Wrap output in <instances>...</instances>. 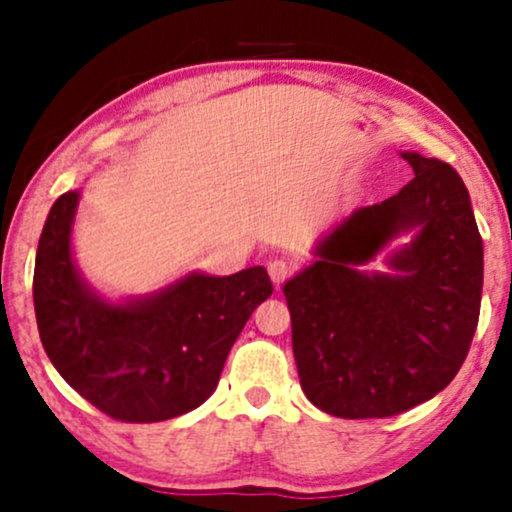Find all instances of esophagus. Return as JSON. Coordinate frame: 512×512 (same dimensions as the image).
I'll use <instances>...</instances> for the list:
<instances>
[{
  "mask_svg": "<svg viewBox=\"0 0 512 512\" xmlns=\"http://www.w3.org/2000/svg\"><path fill=\"white\" fill-rule=\"evenodd\" d=\"M267 269H269V276H272V281L276 286L284 284V281L293 274L291 262H286V260H272V262H269Z\"/></svg>",
  "mask_w": 512,
  "mask_h": 512,
  "instance_id": "1",
  "label": "esophagus"
}]
</instances>
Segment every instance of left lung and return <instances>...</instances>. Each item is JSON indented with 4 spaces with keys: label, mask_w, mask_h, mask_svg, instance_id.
I'll return each mask as SVG.
<instances>
[{
    "label": "left lung",
    "mask_w": 512,
    "mask_h": 512,
    "mask_svg": "<svg viewBox=\"0 0 512 512\" xmlns=\"http://www.w3.org/2000/svg\"><path fill=\"white\" fill-rule=\"evenodd\" d=\"M414 180L356 209L286 281L305 397L339 419H385L436 397L467 358L479 322L484 245L469 192L438 158L404 151ZM392 273L360 267L397 235Z\"/></svg>",
    "instance_id": "left-lung-1"
}]
</instances>
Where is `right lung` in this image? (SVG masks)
Instances as JSON below:
<instances>
[{
	"instance_id": "right-lung-1",
	"label": "right lung",
	"mask_w": 512,
	"mask_h": 512,
	"mask_svg": "<svg viewBox=\"0 0 512 512\" xmlns=\"http://www.w3.org/2000/svg\"><path fill=\"white\" fill-rule=\"evenodd\" d=\"M76 207V190L52 204L35 255V320L52 366L110 419L154 424L197 409L252 310L272 296L267 269L190 272L151 296L110 303L74 264Z\"/></svg>"
}]
</instances>
